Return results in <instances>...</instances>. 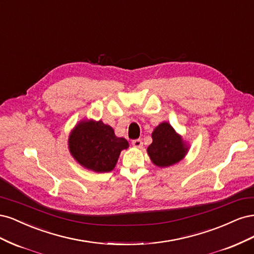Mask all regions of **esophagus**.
<instances>
[{"instance_id": "esophagus-1", "label": "esophagus", "mask_w": 254, "mask_h": 254, "mask_svg": "<svg viewBox=\"0 0 254 254\" xmlns=\"http://www.w3.org/2000/svg\"><path fill=\"white\" fill-rule=\"evenodd\" d=\"M132 146L133 147H135V148H141L142 146H143V142H142V140H140V139H136V140H133L132 141Z\"/></svg>"}]
</instances>
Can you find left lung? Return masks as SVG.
<instances>
[{
  "mask_svg": "<svg viewBox=\"0 0 254 254\" xmlns=\"http://www.w3.org/2000/svg\"><path fill=\"white\" fill-rule=\"evenodd\" d=\"M152 143L147 153L151 162L159 167H167L178 163L188 153L189 147L182 136L167 122L161 123L151 133Z\"/></svg>",
  "mask_w": 254,
  "mask_h": 254,
  "instance_id": "left-lung-1",
  "label": "left lung"
}]
</instances>
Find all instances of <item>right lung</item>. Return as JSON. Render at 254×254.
<instances>
[{
  "label": "right lung",
  "instance_id": "right-lung-1",
  "mask_svg": "<svg viewBox=\"0 0 254 254\" xmlns=\"http://www.w3.org/2000/svg\"><path fill=\"white\" fill-rule=\"evenodd\" d=\"M128 146L126 139L118 137L112 127L102 121H80L68 136V150L73 158L95 173L111 172L121 151Z\"/></svg>",
  "mask_w": 254,
  "mask_h": 254
}]
</instances>
